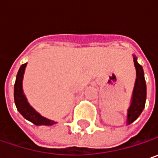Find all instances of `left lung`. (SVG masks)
Here are the masks:
<instances>
[{"label": "left lung", "mask_w": 158, "mask_h": 158, "mask_svg": "<svg viewBox=\"0 0 158 158\" xmlns=\"http://www.w3.org/2000/svg\"><path fill=\"white\" fill-rule=\"evenodd\" d=\"M133 57L134 64L136 69V79L133 89L131 103L127 110V125L134 123L142 113L143 110L144 109L146 100V84L144 79L143 69L142 66L137 62V57L135 55H133Z\"/></svg>", "instance_id": "8db88e82"}]
</instances>
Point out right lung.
Returning <instances> with one entry per match:
<instances>
[{
	"label": "right lung",
	"instance_id": "right-lung-1",
	"mask_svg": "<svg viewBox=\"0 0 158 158\" xmlns=\"http://www.w3.org/2000/svg\"><path fill=\"white\" fill-rule=\"evenodd\" d=\"M27 63L22 65L19 69V71L17 73L15 84V102L16 108L18 111L29 122L33 123L35 125H53L56 123L55 121H52L48 119L44 116H42L39 112L35 110L27 102V99L23 93V74L25 71Z\"/></svg>",
	"mask_w": 158,
	"mask_h": 158
}]
</instances>
